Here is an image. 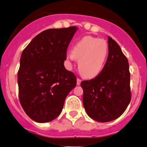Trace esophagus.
Instances as JSON below:
<instances>
[{
    "label": "esophagus",
    "instance_id": "obj_1",
    "mask_svg": "<svg viewBox=\"0 0 147 147\" xmlns=\"http://www.w3.org/2000/svg\"><path fill=\"white\" fill-rule=\"evenodd\" d=\"M81 82H82V80H80V79H77V84H78V85H80V84H81Z\"/></svg>",
    "mask_w": 147,
    "mask_h": 147
}]
</instances>
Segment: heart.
<instances>
[{"mask_svg":"<svg viewBox=\"0 0 147 147\" xmlns=\"http://www.w3.org/2000/svg\"><path fill=\"white\" fill-rule=\"evenodd\" d=\"M109 54V46L104 40L85 36L78 41L66 55L69 65L78 60V67L86 78H94L101 74L105 67Z\"/></svg>","mask_w":147,"mask_h":147,"instance_id":"b5f03b06","label":"heart"}]
</instances>
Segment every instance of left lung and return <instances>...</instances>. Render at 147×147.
I'll return each instance as SVG.
<instances>
[{"instance_id": "left-lung-1", "label": "left lung", "mask_w": 147, "mask_h": 147, "mask_svg": "<svg viewBox=\"0 0 147 147\" xmlns=\"http://www.w3.org/2000/svg\"><path fill=\"white\" fill-rule=\"evenodd\" d=\"M108 44L109 55L103 71L94 79L81 82L86 113L101 123L119 118L131 100L127 59L120 46L110 36Z\"/></svg>"}]
</instances>
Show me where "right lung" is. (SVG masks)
<instances>
[{"label": "right lung", "instance_id": "right-lung-1", "mask_svg": "<svg viewBox=\"0 0 147 147\" xmlns=\"http://www.w3.org/2000/svg\"><path fill=\"white\" fill-rule=\"evenodd\" d=\"M78 29H46L36 35L22 53L18 73L20 102L34 121L48 123L56 118L66 96L76 86V77L63 63Z\"/></svg>", "mask_w": 147, "mask_h": 147}]
</instances>
